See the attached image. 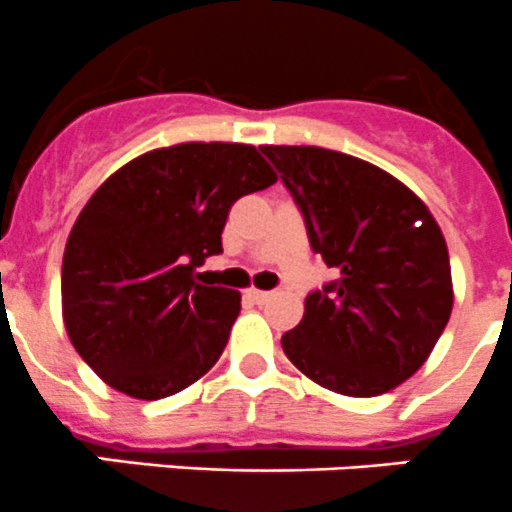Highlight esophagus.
<instances>
[{
    "label": "esophagus",
    "instance_id": "34e87169",
    "mask_svg": "<svg viewBox=\"0 0 512 512\" xmlns=\"http://www.w3.org/2000/svg\"><path fill=\"white\" fill-rule=\"evenodd\" d=\"M246 296H249L254 303H266L268 298H271V293L258 291V288H249V291H246Z\"/></svg>",
    "mask_w": 512,
    "mask_h": 512
}]
</instances>
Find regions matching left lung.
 I'll return each instance as SVG.
<instances>
[{"label":"left lung","mask_w":512,"mask_h":512,"mask_svg":"<svg viewBox=\"0 0 512 512\" xmlns=\"http://www.w3.org/2000/svg\"><path fill=\"white\" fill-rule=\"evenodd\" d=\"M261 151L296 201L313 254L338 271L308 293L283 353L328 391H391L426 363L453 311L438 224L408 186L356 156L318 146Z\"/></svg>","instance_id":"left-lung-1"}]
</instances>
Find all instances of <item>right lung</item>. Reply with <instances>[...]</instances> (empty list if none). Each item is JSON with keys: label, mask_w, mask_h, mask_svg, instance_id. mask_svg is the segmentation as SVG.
<instances>
[{"label": "right lung", "mask_w": 512, "mask_h": 512, "mask_svg": "<svg viewBox=\"0 0 512 512\" xmlns=\"http://www.w3.org/2000/svg\"><path fill=\"white\" fill-rule=\"evenodd\" d=\"M276 184L249 144H176L121 166L94 191L62 263L64 326L86 366L116 391L159 401L224 353L241 293L196 283L221 254L241 196Z\"/></svg>", "instance_id": "add662e5"}]
</instances>
